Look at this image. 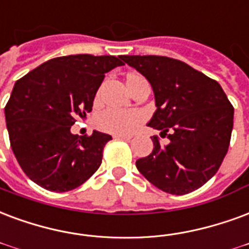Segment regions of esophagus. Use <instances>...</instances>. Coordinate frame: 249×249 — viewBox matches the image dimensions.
Here are the masks:
<instances>
[{
    "label": "esophagus",
    "instance_id": "34e87169",
    "mask_svg": "<svg viewBox=\"0 0 249 249\" xmlns=\"http://www.w3.org/2000/svg\"><path fill=\"white\" fill-rule=\"evenodd\" d=\"M113 137H115V139L126 140V141H128V140L132 139V136H130V134H115V136H113Z\"/></svg>",
    "mask_w": 249,
    "mask_h": 249
}]
</instances>
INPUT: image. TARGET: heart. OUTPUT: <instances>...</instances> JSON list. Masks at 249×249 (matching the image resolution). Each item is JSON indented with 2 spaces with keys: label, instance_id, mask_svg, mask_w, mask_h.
<instances>
[{
  "label": "heart",
  "instance_id": "heart-1",
  "mask_svg": "<svg viewBox=\"0 0 249 249\" xmlns=\"http://www.w3.org/2000/svg\"><path fill=\"white\" fill-rule=\"evenodd\" d=\"M143 121L141 112L134 109H106L97 116V128L106 133L126 134Z\"/></svg>",
  "mask_w": 249,
  "mask_h": 249
}]
</instances>
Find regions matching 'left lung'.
<instances>
[{
    "instance_id": "1",
    "label": "left lung",
    "mask_w": 249,
    "mask_h": 249,
    "mask_svg": "<svg viewBox=\"0 0 249 249\" xmlns=\"http://www.w3.org/2000/svg\"><path fill=\"white\" fill-rule=\"evenodd\" d=\"M124 62L152 84L157 110L148 125L169 139L162 145L153 136V152L136 162L139 171L169 194L202 187L222 165L233 126V107L220 84L178 59L125 55Z\"/></svg>"
}]
</instances>
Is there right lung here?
Wrapping results in <instances>:
<instances>
[{
	"instance_id": "right-lung-1",
	"label": "right lung",
	"mask_w": 249,
	"mask_h": 249,
	"mask_svg": "<svg viewBox=\"0 0 249 249\" xmlns=\"http://www.w3.org/2000/svg\"><path fill=\"white\" fill-rule=\"evenodd\" d=\"M123 56H59L17 80L5 107L7 132L17 161L46 190L76 189L99 169L109 134L71 133L92 110L104 73L124 64Z\"/></svg>"
}]
</instances>
